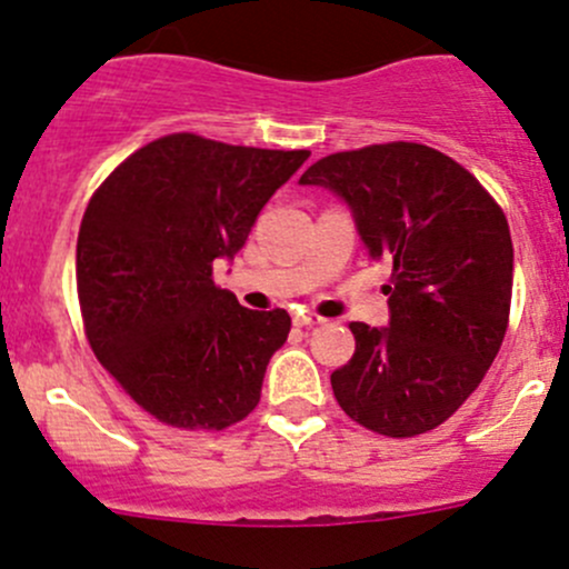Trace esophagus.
Returning a JSON list of instances; mask_svg holds the SVG:
<instances>
[{"instance_id": "esophagus-1", "label": "esophagus", "mask_w": 569, "mask_h": 569, "mask_svg": "<svg viewBox=\"0 0 569 569\" xmlns=\"http://www.w3.org/2000/svg\"><path fill=\"white\" fill-rule=\"evenodd\" d=\"M321 317H317V313H297L295 317V325L297 327H313V325H321Z\"/></svg>"}]
</instances>
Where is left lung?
Returning <instances> with one entry per match:
<instances>
[{
	"label": "left lung",
	"instance_id": "8db88e82",
	"mask_svg": "<svg viewBox=\"0 0 569 569\" xmlns=\"http://www.w3.org/2000/svg\"><path fill=\"white\" fill-rule=\"evenodd\" d=\"M300 183L341 194L371 258L391 267V327L352 321L355 355L330 375L352 421L388 438L440 427L485 380L512 306L501 206L460 162L421 142L330 153Z\"/></svg>",
	"mask_w": 569,
	"mask_h": 569
}]
</instances>
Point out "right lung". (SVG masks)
<instances>
[{
	"label": "right lung",
	"instance_id": "obj_1",
	"mask_svg": "<svg viewBox=\"0 0 569 569\" xmlns=\"http://www.w3.org/2000/svg\"><path fill=\"white\" fill-rule=\"evenodd\" d=\"M308 157L178 131L123 159L90 198L77 239L84 336L157 421L220 432L256 410L291 317L239 306L214 283V261L233 258Z\"/></svg>",
	"mask_w": 569,
	"mask_h": 569
}]
</instances>
